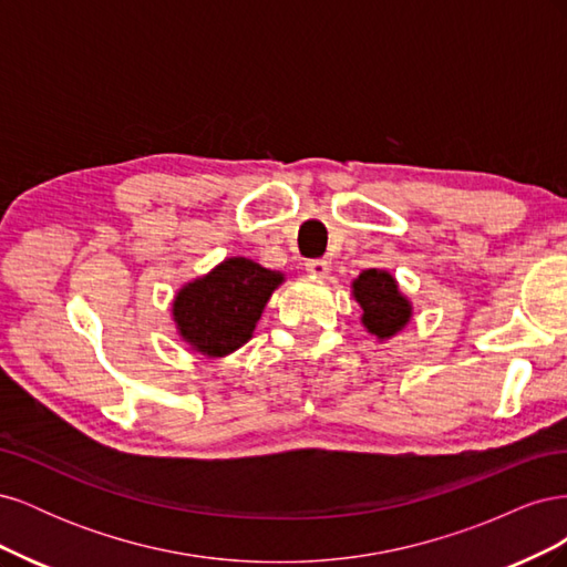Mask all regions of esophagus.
Wrapping results in <instances>:
<instances>
[{
  "mask_svg": "<svg viewBox=\"0 0 567 567\" xmlns=\"http://www.w3.org/2000/svg\"><path fill=\"white\" fill-rule=\"evenodd\" d=\"M305 269H307V274H312V277L323 279L326 274H329L331 265L326 262V260H307V262H305Z\"/></svg>",
  "mask_w": 567,
  "mask_h": 567,
  "instance_id": "34e87169",
  "label": "esophagus"
}]
</instances>
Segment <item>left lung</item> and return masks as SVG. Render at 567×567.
Here are the masks:
<instances>
[{
	"label": "left lung",
	"mask_w": 567,
	"mask_h": 567,
	"mask_svg": "<svg viewBox=\"0 0 567 567\" xmlns=\"http://www.w3.org/2000/svg\"><path fill=\"white\" fill-rule=\"evenodd\" d=\"M352 298L362 307L364 329L379 340L398 336L414 315L398 279L385 269H364L352 281Z\"/></svg>",
	"instance_id": "left-lung-1"
}]
</instances>
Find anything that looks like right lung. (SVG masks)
<instances>
[{"label": "right lung", "instance_id": "obj_1", "mask_svg": "<svg viewBox=\"0 0 567 567\" xmlns=\"http://www.w3.org/2000/svg\"><path fill=\"white\" fill-rule=\"evenodd\" d=\"M284 274L248 257H227L203 277L184 284L173 300L179 338L205 357H227L252 338L257 321Z\"/></svg>", "mask_w": 567, "mask_h": 567}]
</instances>
